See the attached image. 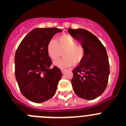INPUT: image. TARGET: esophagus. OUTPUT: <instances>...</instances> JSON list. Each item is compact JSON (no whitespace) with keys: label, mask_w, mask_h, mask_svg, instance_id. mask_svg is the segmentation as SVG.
<instances>
[{"label":"esophagus","mask_w":126,"mask_h":126,"mask_svg":"<svg viewBox=\"0 0 126 126\" xmlns=\"http://www.w3.org/2000/svg\"><path fill=\"white\" fill-rule=\"evenodd\" d=\"M61 71H62V73H64L65 71H67V69H61Z\"/></svg>","instance_id":"obj_1"}]
</instances>
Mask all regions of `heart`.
Listing matches in <instances>:
<instances>
[{
    "label": "heart",
    "mask_w": 126,
    "mask_h": 126,
    "mask_svg": "<svg viewBox=\"0 0 126 126\" xmlns=\"http://www.w3.org/2000/svg\"><path fill=\"white\" fill-rule=\"evenodd\" d=\"M47 52L51 59L55 61L64 54V57L55 61L54 64L60 67L79 64L84 57V50L82 46L68 34L59 36L55 40H50L47 45Z\"/></svg>",
    "instance_id": "1"
}]
</instances>
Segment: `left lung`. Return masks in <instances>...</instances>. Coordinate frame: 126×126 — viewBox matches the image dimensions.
I'll return each instance as SVG.
<instances>
[{
	"label": "left lung",
	"mask_w": 126,
	"mask_h": 126,
	"mask_svg": "<svg viewBox=\"0 0 126 126\" xmlns=\"http://www.w3.org/2000/svg\"><path fill=\"white\" fill-rule=\"evenodd\" d=\"M68 32L81 43L84 57L73 70L71 83L77 96L86 100L96 98L107 86L110 67L106 49L96 36L84 29L69 28Z\"/></svg>",
	"instance_id": "obj_1"
}]
</instances>
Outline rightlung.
Instances as JSON below:
<instances>
[{"label": "right lung", "instance_id": "add662e5", "mask_svg": "<svg viewBox=\"0 0 126 126\" xmlns=\"http://www.w3.org/2000/svg\"><path fill=\"white\" fill-rule=\"evenodd\" d=\"M62 30L57 28H35L24 38L16 52L15 76L23 96L34 103H42L55 94L62 77L53 66L47 45L53 35Z\"/></svg>", "mask_w": 126, "mask_h": 126}]
</instances>
